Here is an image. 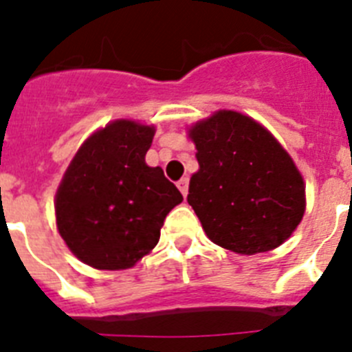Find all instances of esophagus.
Returning a JSON list of instances; mask_svg holds the SVG:
<instances>
[{"label":"esophagus","instance_id":"1","mask_svg":"<svg viewBox=\"0 0 352 352\" xmlns=\"http://www.w3.org/2000/svg\"><path fill=\"white\" fill-rule=\"evenodd\" d=\"M178 188L179 192L183 194V197H186V194H188V178H183L178 182Z\"/></svg>","mask_w":352,"mask_h":352}]
</instances>
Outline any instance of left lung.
I'll use <instances>...</instances> for the list:
<instances>
[{
    "instance_id": "obj_1",
    "label": "left lung",
    "mask_w": 352,
    "mask_h": 352,
    "mask_svg": "<svg viewBox=\"0 0 352 352\" xmlns=\"http://www.w3.org/2000/svg\"><path fill=\"white\" fill-rule=\"evenodd\" d=\"M188 135L199 170L186 201L208 238L243 256L280 247L305 213L303 178L280 142L236 111H217Z\"/></svg>"
}]
</instances>
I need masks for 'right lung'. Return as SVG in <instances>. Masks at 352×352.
Here are the masks:
<instances>
[{
  "label": "right lung",
  "mask_w": 352,
  "mask_h": 352,
  "mask_svg": "<svg viewBox=\"0 0 352 352\" xmlns=\"http://www.w3.org/2000/svg\"><path fill=\"white\" fill-rule=\"evenodd\" d=\"M155 126L116 120L84 141L56 192V223L74 256L96 270H126L153 250L167 213L183 201L146 164Z\"/></svg>",
  "instance_id": "add662e5"
}]
</instances>
